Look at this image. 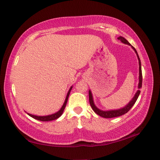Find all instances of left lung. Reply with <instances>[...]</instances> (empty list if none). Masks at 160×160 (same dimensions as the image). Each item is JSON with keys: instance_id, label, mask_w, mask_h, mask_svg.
Segmentation results:
<instances>
[{"instance_id": "1", "label": "left lung", "mask_w": 160, "mask_h": 160, "mask_svg": "<svg viewBox=\"0 0 160 160\" xmlns=\"http://www.w3.org/2000/svg\"><path fill=\"white\" fill-rule=\"evenodd\" d=\"M118 40H120L122 42H123L124 44H127V45H128L131 46V45L130 43H129L127 40H126L122 36H120L118 38ZM131 47L132 49H134L135 52L137 54V56H138V58L139 60V71H140V72H139V74H140V76H139V84H138V89H140L142 87V67H141V61L140 58H139V56L138 54L137 51L135 50V49L133 47L131 46ZM140 93V90H138L137 93H135V96L133 97V98L129 102V103L124 108H122L120 109H118V110H111V111H102L99 108H98L96 105L94 104L93 102V96H92V94H91V91L89 90V102L91 104V108H93V110L94 111L95 113L96 114H98V115H100V116L104 118H115V117H118V116H121V115H124L125 113H127V112L131 109L132 108V107L133 106L134 104L135 103V102L137 101L139 95Z\"/></svg>"}]
</instances>
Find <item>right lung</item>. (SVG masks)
Segmentation results:
<instances>
[{"label": "right lung", "mask_w": 160, "mask_h": 160, "mask_svg": "<svg viewBox=\"0 0 160 160\" xmlns=\"http://www.w3.org/2000/svg\"><path fill=\"white\" fill-rule=\"evenodd\" d=\"M71 89H72V87H71L70 89L69 90V91H68V93L67 95L65 101H64V104L62 105V108H61L60 109V111H58L57 113L52 114V115H46V116H37V115H32V114H30V113H28V114L29 115V116H31L32 118L36 119V120H40V121H42V122H47V121H52V120H56V119H58L59 117H60L61 115H62V113H63L64 108H65V107H66V104H67V100H68V98H69V94H70V91H71Z\"/></svg>", "instance_id": "add662e5"}]
</instances>
